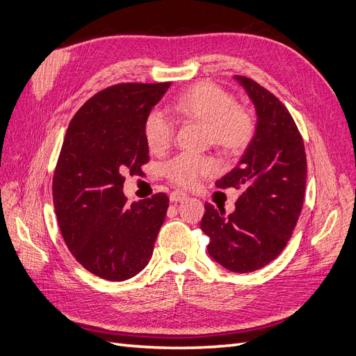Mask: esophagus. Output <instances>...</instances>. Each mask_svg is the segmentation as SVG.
Here are the masks:
<instances>
[{"mask_svg":"<svg viewBox=\"0 0 356 356\" xmlns=\"http://www.w3.org/2000/svg\"><path fill=\"white\" fill-rule=\"evenodd\" d=\"M187 199V195L184 191H172L170 195H169V200L172 202V203H177V202H182V200H186Z\"/></svg>","mask_w":356,"mask_h":356,"instance_id":"34e87169","label":"esophagus"}]
</instances>
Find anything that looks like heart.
<instances>
[{
  "instance_id": "obj_1",
  "label": "heart",
  "mask_w": 356,
  "mask_h": 356,
  "mask_svg": "<svg viewBox=\"0 0 356 356\" xmlns=\"http://www.w3.org/2000/svg\"><path fill=\"white\" fill-rule=\"evenodd\" d=\"M181 122H197L207 127V141L225 156H236L250 147L257 131L254 113L236 104L233 95L220 86L202 81L179 93L170 105ZM175 127L159 110L144 120V138L153 153H163L174 139ZM217 163L207 156L179 154L165 165L166 177L182 187H193L202 177L212 175Z\"/></svg>"
}]
</instances>
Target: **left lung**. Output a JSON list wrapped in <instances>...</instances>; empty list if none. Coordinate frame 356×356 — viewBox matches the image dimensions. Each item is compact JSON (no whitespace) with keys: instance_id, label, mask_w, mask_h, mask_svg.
Segmentation results:
<instances>
[{"instance_id":"8db88e82","label":"left lung","mask_w":356,"mask_h":356,"mask_svg":"<svg viewBox=\"0 0 356 356\" xmlns=\"http://www.w3.org/2000/svg\"><path fill=\"white\" fill-rule=\"evenodd\" d=\"M252 101L257 131L238 166L215 182L242 188L234 212L204 203L200 229L208 252L227 270H258L284 251L305 200L307 161L303 138L285 105L254 80L236 75Z\"/></svg>"}]
</instances>
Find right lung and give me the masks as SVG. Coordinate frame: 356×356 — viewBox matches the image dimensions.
Segmentation results:
<instances>
[{
	"instance_id": "right-lung-1",
	"label": "right lung",
	"mask_w": 356,
	"mask_h": 356,
	"mask_svg": "<svg viewBox=\"0 0 356 356\" xmlns=\"http://www.w3.org/2000/svg\"><path fill=\"white\" fill-rule=\"evenodd\" d=\"M170 83H124L96 93L75 113L53 175L62 238L86 270L106 281L134 277L153 255L166 218L165 193L126 204L124 175L148 161L145 115Z\"/></svg>"
}]
</instances>
